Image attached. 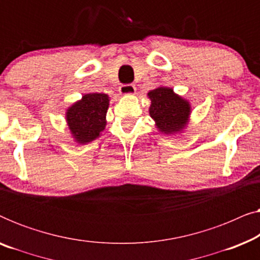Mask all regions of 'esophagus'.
Instances as JSON below:
<instances>
[{"mask_svg":"<svg viewBox=\"0 0 260 260\" xmlns=\"http://www.w3.org/2000/svg\"><path fill=\"white\" fill-rule=\"evenodd\" d=\"M135 92H136V86H135L134 84H125V85H122V86L119 87V93L120 94H134Z\"/></svg>","mask_w":260,"mask_h":260,"instance_id":"1","label":"esophagus"}]
</instances>
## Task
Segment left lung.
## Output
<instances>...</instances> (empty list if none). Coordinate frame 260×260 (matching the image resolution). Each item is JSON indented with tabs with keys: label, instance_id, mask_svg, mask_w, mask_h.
I'll return each instance as SVG.
<instances>
[{
	"label": "left lung",
	"instance_id": "8db88e82",
	"mask_svg": "<svg viewBox=\"0 0 260 260\" xmlns=\"http://www.w3.org/2000/svg\"><path fill=\"white\" fill-rule=\"evenodd\" d=\"M148 98L151 101L149 115L159 133L175 135L186 129L191 112L189 102L176 94L172 87L166 86L151 90Z\"/></svg>",
	"mask_w": 260,
	"mask_h": 260
}]
</instances>
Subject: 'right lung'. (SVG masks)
Here are the masks:
<instances>
[{"mask_svg":"<svg viewBox=\"0 0 260 260\" xmlns=\"http://www.w3.org/2000/svg\"><path fill=\"white\" fill-rule=\"evenodd\" d=\"M109 102L105 93H87L67 109L66 123L78 144H87L101 136L106 125Z\"/></svg>","mask_w":260,"mask_h":260,"instance_id":"1","label":"right lung"}]
</instances>
